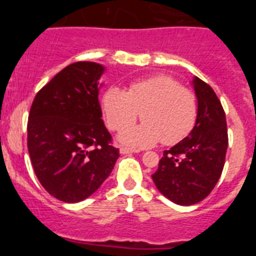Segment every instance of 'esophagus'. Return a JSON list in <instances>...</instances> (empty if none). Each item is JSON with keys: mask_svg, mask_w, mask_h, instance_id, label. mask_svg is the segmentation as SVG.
Returning <instances> with one entry per match:
<instances>
[{"mask_svg": "<svg viewBox=\"0 0 256 256\" xmlns=\"http://www.w3.org/2000/svg\"><path fill=\"white\" fill-rule=\"evenodd\" d=\"M132 152H140V151L132 150V148H120V154H123V155H126V154H132Z\"/></svg>", "mask_w": 256, "mask_h": 256, "instance_id": "1", "label": "esophagus"}]
</instances>
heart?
<instances>
[{
    "mask_svg": "<svg viewBox=\"0 0 256 256\" xmlns=\"http://www.w3.org/2000/svg\"><path fill=\"white\" fill-rule=\"evenodd\" d=\"M102 112L112 130L130 128L141 115L137 128L123 133L122 141L136 148H148L162 141L176 144L186 138L195 126L198 104L192 92L168 76L130 83L126 91L110 87L102 96Z\"/></svg>",
    "mask_w": 256,
    "mask_h": 256,
    "instance_id": "1",
    "label": "heart"
}]
</instances>
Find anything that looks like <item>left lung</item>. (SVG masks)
<instances>
[{"label": "left lung", "mask_w": 256, "mask_h": 256, "mask_svg": "<svg viewBox=\"0 0 256 256\" xmlns=\"http://www.w3.org/2000/svg\"><path fill=\"white\" fill-rule=\"evenodd\" d=\"M198 118L188 137L165 150L152 174L156 188L178 205L204 200L220 178L228 148L226 114L212 88L195 76Z\"/></svg>", "instance_id": "1"}]
</instances>
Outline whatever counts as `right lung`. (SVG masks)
Returning a JSON list of instances; mask_svg holds the SVG:
<instances>
[{
  "instance_id": "obj_1",
  "label": "right lung",
  "mask_w": 256,
  "mask_h": 256,
  "mask_svg": "<svg viewBox=\"0 0 256 256\" xmlns=\"http://www.w3.org/2000/svg\"><path fill=\"white\" fill-rule=\"evenodd\" d=\"M104 66L68 65L36 94L28 118V151L38 180L50 195L78 202L110 176L119 158L98 102Z\"/></svg>"
}]
</instances>
